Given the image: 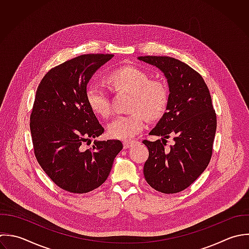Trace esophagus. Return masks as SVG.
I'll list each match as a JSON object with an SVG mask.
<instances>
[{
    "mask_svg": "<svg viewBox=\"0 0 249 249\" xmlns=\"http://www.w3.org/2000/svg\"><path fill=\"white\" fill-rule=\"evenodd\" d=\"M138 142V141H125V142H123V146H124V148L126 149V148H129V147H131L132 145H134L135 143H137Z\"/></svg>",
    "mask_w": 249,
    "mask_h": 249,
    "instance_id": "1",
    "label": "esophagus"
}]
</instances>
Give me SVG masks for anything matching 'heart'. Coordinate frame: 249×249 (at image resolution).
<instances>
[{"label":"heart","mask_w":249,"mask_h":249,"mask_svg":"<svg viewBox=\"0 0 249 249\" xmlns=\"http://www.w3.org/2000/svg\"><path fill=\"white\" fill-rule=\"evenodd\" d=\"M109 87L115 92L130 93L128 114L117 116L108 125L111 138L130 140L145 127V117L149 120L160 118L166 111L170 91L167 83L159 78H150L144 70L125 65L112 70L107 76ZM85 97L92 111L103 118L111 113V103L107 90L101 84L90 83Z\"/></svg>","instance_id":"obj_1"}]
</instances>
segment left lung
Listing matches in <instances>:
<instances>
[{
  "instance_id": "8db88e82",
  "label": "left lung",
  "mask_w": 249,
  "mask_h": 249,
  "mask_svg": "<svg viewBox=\"0 0 249 249\" xmlns=\"http://www.w3.org/2000/svg\"><path fill=\"white\" fill-rule=\"evenodd\" d=\"M139 59L159 68L170 88L167 111L149 133L162 141H142L149 152L143 175L155 190L178 193L202 175L212 159L217 125L212 96L202 75L187 64L167 56ZM170 137L175 144L167 150Z\"/></svg>"
}]
</instances>
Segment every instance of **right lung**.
Listing matches in <instances>:
<instances>
[{
  "instance_id": "right-lung-1",
  "label": "right lung",
  "mask_w": 249,
  "mask_h": 249,
  "mask_svg": "<svg viewBox=\"0 0 249 249\" xmlns=\"http://www.w3.org/2000/svg\"><path fill=\"white\" fill-rule=\"evenodd\" d=\"M112 56L84 54L68 60L48 71L36 92L30 115L35 156L48 178L71 193L102 185L123 148L118 140L84 145L105 132L86 101V85Z\"/></svg>"
}]
</instances>
